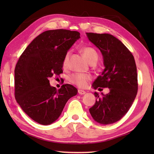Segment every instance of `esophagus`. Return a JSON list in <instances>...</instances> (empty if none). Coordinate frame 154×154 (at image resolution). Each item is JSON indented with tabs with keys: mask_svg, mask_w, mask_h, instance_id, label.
I'll return each mask as SVG.
<instances>
[{
	"mask_svg": "<svg viewBox=\"0 0 154 154\" xmlns=\"http://www.w3.org/2000/svg\"><path fill=\"white\" fill-rule=\"evenodd\" d=\"M78 93H79V94H85L86 92L83 90H81V89H78Z\"/></svg>",
	"mask_w": 154,
	"mask_h": 154,
	"instance_id": "obj_1",
	"label": "esophagus"
}]
</instances>
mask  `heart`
I'll return each mask as SVG.
<instances>
[{
    "mask_svg": "<svg viewBox=\"0 0 154 154\" xmlns=\"http://www.w3.org/2000/svg\"><path fill=\"white\" fill-rule=\"evenodd\" d=\"M81 51L83 54L84 56L89 61L90 63H96L99 58L97 51L92 47L84 46L81 48ZM70 51H68L65 54L63 60V67H66L68 65ZM91 79V76L89 74L85 73H73L68 77V81L72 84H74L79 87H85L88 82Z\"/></svg>",
    "mask_w": 154,
    "mask_h": 154,
    "instance_id": "b5f03b06",
    "label": "heart"
}]
</instances>
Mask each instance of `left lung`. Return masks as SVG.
Wrapping results in <instances>:
<instances>
[{"label":"left lung","instance_id":"obj_1","mask_svg":"<svg viewBox=\"0 0 154 154\" xmlns=\"http://www.w3.org/2000/svg\"><path fill=\"white\" fill-rule=\"evenodd\" d=\"M89 40L100 50L105 66L94 81V89L109 88L110 92L100 96L90 108L93 119L101 124L120 120L131 107L138 92V74L132 52L113 35L109 34L87 33Z\"/></svg>","mask_w":154,"mask_h":154}]
</instances>
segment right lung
Segmentation results:
<instances>
[{
	"mask_svg": "<svg viewBox=\"0 0 154 154\" xmlns=\"http://www.w3.org/2000/svg\"><path fill=\"white\" fill-rule=\"evenodd\" d=\"M79 32L64 29L44 32L20 56L14 69V95L24 112L35 122L48 125L60 116L65 104L76 95V88L64 84L51 87L49 78L63 73L67 50L80 38Z\"/></svg>",
	"mask_w": 154,
	"mask_h": 154,
	"instance_id": "add662e5",
	"label": "right lung"
}]
</instances>
